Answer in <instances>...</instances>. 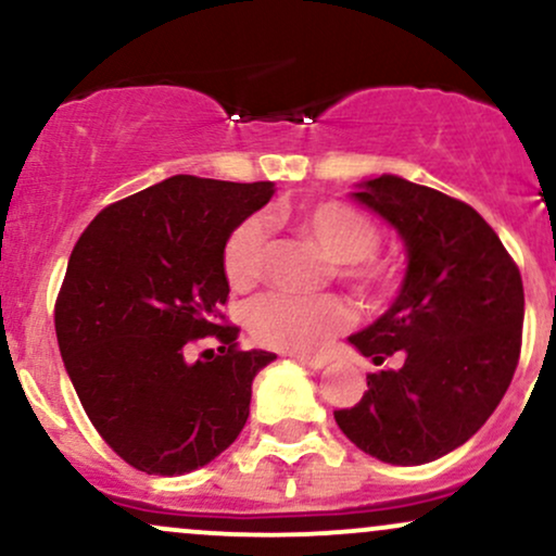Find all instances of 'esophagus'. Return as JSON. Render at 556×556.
Instances as JSON below:
<instances>
[{
  "mask_svg": "<svg viewBox=\"0 0 556 556\" xmlns=\"http://www.w3.org/2000/svg\"><path fill=\"white\" fill-rule=\"evenodd\" d=\"M292 361L303 363L308 368H324L329 363L327 355H305V353H292Z\"/></svg>",
  "mask_w": 556,
  "mask_h": 556,
  "instance_id": "34e87169",
  "label": "esophagus"
}]
</instances>
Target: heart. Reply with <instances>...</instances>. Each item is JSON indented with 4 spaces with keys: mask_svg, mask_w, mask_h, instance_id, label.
<instances>
[{
    "mask_svg": "<svg viewBox=\"0 0 556 556\" xmlns=\"http://www.w3.org/2000/svg\"><path fill=\"white\" fill-rule=\"evenodd\" d=\"M292 227L311 238L334 261V269L361 295H381L392 285L387 264L371 258L379 245V229L366 214L340 201H324L290 216ZM264 225L258 216L242 219L227 235L222 264L235 290L256 285L264 271ZM350 321V308L337 295L300 298L266 292L245 308V327L253 340L277 350H314Z\"/></svg>",
    "mask_w": 556,
    "mask_h": 556,
    "instance_id": "heart-1",
    "label": "heart"
}]
</instances>
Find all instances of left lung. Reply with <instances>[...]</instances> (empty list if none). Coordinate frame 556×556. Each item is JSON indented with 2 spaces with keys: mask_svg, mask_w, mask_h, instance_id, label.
<instances>
[{
  "mask_svg": "<svg viewBox=\"0 0 556 556\" xmlns=\"http://www.w3.org/2000/svg\"><path fill=\"white\" fill-rule=\"evenodd\" d=\"M353 201L405 245L394 303L348 342L376 366L368 389L334 420L358 450L389 465H424L468 442L496 410L520 358L522 279L483 216L468 203L381 175Z\"/></svg>",
  "mask_w": 556,
  "mask_h": 556,
  "instance_id": "1",
  "label": "left lung"
}]
</instances>
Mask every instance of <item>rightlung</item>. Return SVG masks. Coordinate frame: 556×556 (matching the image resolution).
Wrapping results in <instances>:
<instances>
[{
  "instance_id": "right-lung-1",
  "label": "right lung",
  "mask_w": 556,
  "mask_h": 556,
  "mask_svg": "<svg viewBox=\"0 0 556 556\" xmlns=\"http://www.w3.org/2000/svg\"><path fill=\"white\" fill-rule=\"evenodd\" d=\"M274 182L175 175L101 212L70 256L54 329L65 371L104 442L149 476L219 457L251 413V384L277 358L238 350L216 324L227 235L269 203ZM216 333L220 355L190 362Z\"/></svg>"
}]
</instances>
